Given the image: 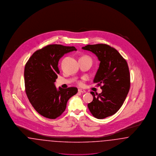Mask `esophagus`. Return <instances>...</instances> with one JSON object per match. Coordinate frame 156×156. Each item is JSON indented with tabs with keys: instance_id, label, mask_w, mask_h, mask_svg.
<instances>
[{
	"instance_id": "esophagus-1",
	"label": "esophagus",
	"mask_w": 156,
	"mask_h": 156,
	"mask_svg": "<svg viewBox=\"0 0 156 156\" xmlns=\"http://www.w3.org/2000/svg\"><path fill=\"white\" fill-rule=\"evenodd\" d=\"M78 92H81V93H85V92H86V91H85V90L81 89H78Z\"/></svg>"
}]
</instances>
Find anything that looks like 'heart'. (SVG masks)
<instances>
[{
    "label": "heart",
    "mask_w": 156,
    "mask_h": 156,
    "mask_svg": "<svg viewBox=\"0 0 156 156\" xmlns=\"http://www.w3.org/2000/svg\"><path fill=\"white\" fill-rule=\"evenodd\" d=\"M85 57H88V58H89L88 57H87V56H85ZM80 83H82V82H80Z\"/></svg>",
    "instance_id": "b5f03b06"
}]
</instances>
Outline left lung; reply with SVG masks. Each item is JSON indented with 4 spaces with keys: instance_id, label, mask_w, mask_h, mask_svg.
Returning a JSON list of instances; mask_svg holds the SVG:
<instances>
[{
    "instance_id": "obj_1",
    "label": "left lung",
    "mask_w": 156,
    "mask_h": 156,
    "mask_svg": "<svg viewBox=\"0 0 156 156\" xmlns=\"http://www.w3.org/2000/svg\"><path fill=\"white\" fill-rule=\"evenodd\" d=\"M82 48L95 54L100 61L94 82L101 86L102 91L99 94L90 92L94 99L88 107L95 118L104 119L118 111L127 95L130 86L128 65L120 53L109 45H87Z\"/></svg>"
}]
</instances>
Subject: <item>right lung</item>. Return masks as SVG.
Wrapping results in <instances>:
<instances>
[{
    "label": "right lung",
    "instance_id": "1",
    "mask_svg": "<svg viewBox=\"0 0 156 156\" xmlns=\"http://www.w3.org/2000/svg\"><path fill=\"white\" fill-rule=\"evenodd\" d=\"M76 51L75 47L48 45L37 50L24 68L25 90L30 103L41 115L54 119L66 110L68 101L77 92L75 87L57 89L54 82L59 74V59L68 52Z\"/></svg>",
    "mask_w": 156,
    "mask_h": 156
}]
</instances>
